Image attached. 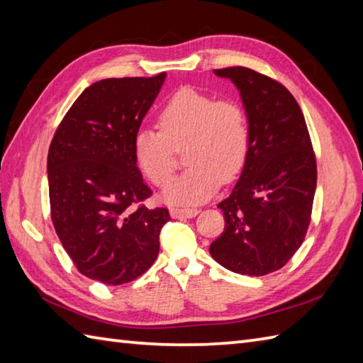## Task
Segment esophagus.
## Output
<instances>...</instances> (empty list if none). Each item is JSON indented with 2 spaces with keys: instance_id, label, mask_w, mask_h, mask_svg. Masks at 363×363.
Instances as JSON below:
<instances>
[{
  "instance_id": "1",
  "label": "esophagus",
  "mask_w": 363,
  "mask_h": 363,
  "mask_svg": "<svg viewBox=\"0 0 363 363\" xmlns=\"http://www.w3.org/2000/svg\"><path fill=\"white\" fill-rule=\"evenodd\" d=\"M198 209H182V207H173L172 211H169V215H172L173 218H194L198 215Z\"/></svg>"
}]
</instances>
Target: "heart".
I'll list each match as a JSON object with an SVG mask.
<instances>
[{"instance_id":"1","label":"heart","mask_w":363,"mask_h":363,"mask_svg":"<svg viewBox=\"0 0 363 363\" xmlns=\"http://www.w3.org/2000/svg\"><path fill=\"white\" fill-rule=\"evenodd\" d=\"M160 129L140 128L133 150L138 168L156 186H164L174 169V150H184L186 172L164 189L162 198L173 206L206 201L242 172L248 159L251 128L245 107L191 87L169 96L159 112Z\"/></svg>"}]
</instances>
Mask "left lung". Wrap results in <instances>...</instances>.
Instances as JSON below:
<instances>
[{
	"label": "left lung",
	"mask_w": 363,
	"mask_h": 363,
	"mask_svg": "<svg viewBox=\"0 0 363 363\" xmlns=\"http://www.w3.org/2000/svg\"><path fill=\"white\" fill-rule=\"evenodd\" d=\"M240 91L251 128L246 164L218 204L225 230L211 256L230 272L265 276L303 243L317 189V160L296 99L282 84L251 68L213 70Z\"/></svg>",
	"instance_id": "obj_1"
}]
</instances>
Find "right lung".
Segmentation results:
<instances>
[{"mask_svg": "<svg viewBox=\"0 0 363 363\" xmlns=\"http://www.w3.org/2000/svg\"><path fill=\"white\" fill-rule=\"evenodd\" d=\"M167 73L103 79L82 91L48 151L51 220L79 273L107 285L137 279L159 254L165 207L138 203L143 182L133 142Z\"/></svg>", "mask_w": 363, "mask_h": 363, "instance_id": "obj_1", "label": "right lung"}]
</instances>
